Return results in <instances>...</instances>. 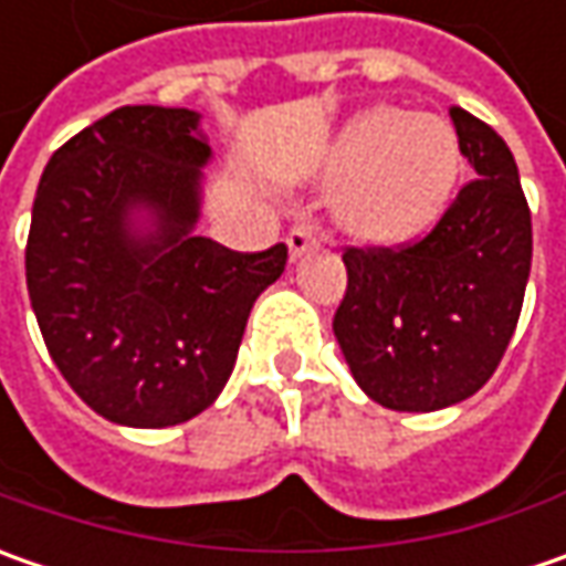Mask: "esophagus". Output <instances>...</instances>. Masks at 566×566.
<instances>
[{
    "mask_svg": "<svg viewBox=\"0 0 566 566\" xmlns=\"http://www.w3.org/2000/svg\"><path fill=\"white\" fill-rule=\"evenodd\" d=\"M286 245H290V254L295 258H302L305 251H312L317 245V232L312 223H295L293 229H290V235H286Z\"/></svg>",
    "mask_w": 566,
    "mask_h": 566,
    "instance_id": "esophagus-1",
    "label": "esophagus"
}]
</instances>
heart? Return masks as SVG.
<instances>
[{
  "label": "heart",
  "instance_id": "1",
  "mask_svg": "<svg viewBox=\"0 0 566 566\" xmlns=\"http://www.w3.org/2000/svg\"><path fill=\"white\" fill-rule=\"evenodd\" d=\"M331 172L349 182L339 223L371 245H400L431 227L460 179V142L438 116L378 106L339 135Z\"/></svg>",
  "mask_w": 566,
  "mask_h": 566
}]
</instances>
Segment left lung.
Segmentation results:
<instances>
[{
    "label": "left lung",
    "mask_w": 566,
    "mask_h": 566,
    "mask_svg": "<svg viewBox=\"0 0 566 566\" xmlns=\"http://www.w3.org/2000/svg\"><path fill=\"white\" fill-rule=\"evenodd\" d=\"M450 119L479 179L422 239L343 251L334 334L361 390L397 412H434L485 387L516 331L533 264V217L511 147L460 106Z\"/></svg>",
    "instance_id": "8db88e82"
}]
</instances>
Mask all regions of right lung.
I'll list each match as a JSON object with an SVG mask.
<instances>
[{
	"label": "right lung",
	"instance_id": "1",
	"mask_svg": "<svg viewBox=\"0 0 566 566\" xmlns=\"http://www.w3.org/2000/svg\"><path fill=\"white\" fill-rule=\"evenodd\" d=\"M198 113L119 106L43 169L24 249L43 343L81 400L116 424L195 419L227 387L254 298L286 245L195 235L210 147ZM151 213V229L134 210Z\"/></svg>",
	"mask_w": 566,
	"mask_h": 566
}]
</instances>
